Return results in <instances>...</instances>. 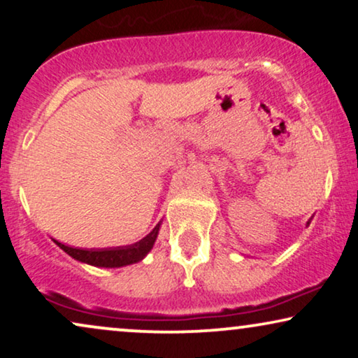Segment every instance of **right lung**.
<instances>
[{
  "label": "right lung",
  "instance_id": "add662e5",
  "mask_svg": "<svg viewBox=\"0 0 358 358\" xmlns=\"http://www.w3.org/2000/svg\"><path fill=\"white\" fill-rule=\"evenodd\" d=\"M158 231L159 224L148 234V236L141 239V241L131 244V246L114 249H78L65 246V244L58 243L55 239H53V241H55V244H58L66 254H70L73 259H76V261L91 264V266L96 267H122L141 261V259L151 251V248H153L156 236H158Z\"/></svg>",
  "mask_w": 358,
  "mask_h": 358
}]
</instances>
